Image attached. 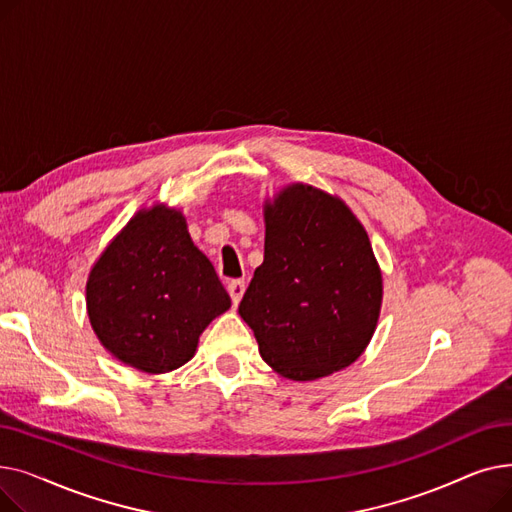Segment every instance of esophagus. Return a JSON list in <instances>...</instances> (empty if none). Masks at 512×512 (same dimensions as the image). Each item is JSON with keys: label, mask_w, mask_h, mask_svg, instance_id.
Returning a JSON list of instances; mask_svg holds the SVG:
<instances>
[{"label": "esophagus", "mask_w": 512, "mask_h": 512, "mask_svg": "<svg viewBox=\"0 0 512 512\" xmlns=\"http://www.w3.org/2000/svg\"><path fill=\"white\" fill-rule=\"evenodd\" d=\"M228 292H230L232 303L236 307L240 303V299H242V294H245V280H232V282H228Z\"/></svg>", "instance_id": "esophagus-1"}]
</instances>
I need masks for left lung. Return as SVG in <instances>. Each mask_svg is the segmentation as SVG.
Listing matches in <instances>:
<instances>
[{"mask_svg":"<svg viewBox=\"0 0 512 512\" xmlns=\"http://www.w3.org/2000/svg\"><path fill=\"white\" fill-rule=\"evenodd\" d=\"M263 220V263L238 307L263 361L294 382L353 365L384 297L363 224L340 197L303 182L265 199Z\"/></svg>","mask_w":512,"mask_h":512,"instance_id":"left-lung-1","label":"left lung"}]
</instances>
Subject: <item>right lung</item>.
<instances>
[{
    "label": "right lung",
    "mask_w": 512,
    "mask_h": 512,
    "mask_svg": "<svg viewBox=\"0 0 512 512\" xmlns=\"http://www.w3.org/2000/svg\"><path fill=\"white\" fill-rule=\"evenodd\" d=\"M230 309L211 261L195 247L180 209L137 211L93 263L87 313L105 351L145 373L195 357L199 336Z\"/></svg>",
    "instance_id": "obj_1"
}]
</instances>
